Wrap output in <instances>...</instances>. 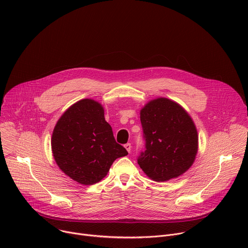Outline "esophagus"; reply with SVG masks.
<instances>
[{
  "label": "esophagus",
  "instance_id": "obj_1",
  "mask_svg": "<svg viewBox=\"0 0 248 248\" xmlns=\"http://www.w3.org/2000/svg\"><path fill=\"white\" fill-rule=\"evenodd\" d=\"M124 148L126 149V151H127L128 153H130V151H131V144H130V143L124 144Z\"/></svg>",
  "mask_w": 248,
  "mask_h": 248
}]
</instances>
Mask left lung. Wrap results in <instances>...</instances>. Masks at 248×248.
I'll list each match as a JSON object with an SVG mask.
<instances>
[{"mask_svg": "<svg viewBox=\"0 0 248 248\" xmlns=\"http://www.w3.org/2000/svg\"><path fill=\"white\" fill-rule=\"evenodd\" d=\"M140 121L146 150L137 163L148 178L163 183L185 173L198 151L197 129L188 113L176 102L160 97L140 110Z\"/></svg>", "mask_w": 248, "mask_h": 248, "instance_id": "8db88e82", "label": "left lung"}]
</instances>
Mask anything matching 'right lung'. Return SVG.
<instances>
[{"label":"right lung","instance_id":"right-lung-1","mask_svg":"<svg viewBox=\"0 0 248 248\" xmlns=\"http://www.w3.org/2000/svg\"><path fill=\"white\" fill-rule=\"evenodd\" d=\"M51 146L59 168L83 186L99 183L116 159L128 154L116 142L103 106L93 99L78 101L61 116Z\"/></svg>","mask_w":248,"mask_h":248}]
</instances>
